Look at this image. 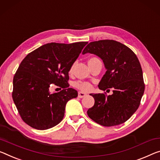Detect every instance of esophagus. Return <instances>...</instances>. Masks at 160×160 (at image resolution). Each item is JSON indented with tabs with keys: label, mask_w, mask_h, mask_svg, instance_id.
Returning <instances> with one entry per match:
<instances>
[{
	"label": "esophagus",
	"mask_w": 160,
	"mask_h": 160,
	"mask_svg": "<svg viewBox=\"0 0 160 160\" xmlns=\"http://www.w3.org/2000/svg\"><path fill=\"white\" fill-rule=\"evenodd\" d=\"M78 97H79V98H83V97H86V96H87V94H86V93H84V92H78Z\"/></svg>",
	"instance_id": "esophagus-1"
}]
</instances>
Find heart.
I'll use <instances>...</instances> for the list:
<instances>
[{
    "label": "heart",
    "instance_id": "1",
    "mask_svg": "<svg viewBox=\"0 0 160 160\" xmlns=\"http://www.w3.org/2000/svg\"><path fill=\"white\" fill-rule=\"evenodd\" d=\"M96 59H98V58H94V57L91 58L90 59L88 60V62H90V61H92L96 60ZM72 72V68H71V70H70V72ZM74 85L77 88H78V89H80L82 91H88V90L91 89V88H92V86H91L89 83L84 82H81V81H78V82H75Z\"/></svg>",
    "mask_w": 160,
    "mask_h": 160
}]
</instances>
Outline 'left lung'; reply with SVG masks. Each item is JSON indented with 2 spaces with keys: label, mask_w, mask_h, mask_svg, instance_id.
Masks as SVG:
<instances>
[{
  "label": "left lung",
  "mask_w": 160,
  "mask_h": 160,
  "mask_svg": "<svg viewBox=\"0 0 160 160\" xmlns=\"http://www.w3.org/2000/svg\"><path fill=\"white\" fill-rule=\"evenodd\" d=\"M87 53L99 56L107 69L98 85L99 89H114L112 95L90 94L95 102L88 109V116L104 127L121 124L137 111L144 92L138 58L127 46L114 40L91 42L82 52Z\"/></svg>",
  "instance_id": "1"
}]
</instances>
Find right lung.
<instances>
[{
  "label": "right lung",
  "instance_id": "right-lung-1",
  "mask_svg": "<svg viewBox=\"0 0 160 160\" xmlns=\"http://www.w3.org/2000/svg\"><path fill=\"white\" fill-rule=\"evenodd\" d=\"M88 42L46 43L28 53L13 77V102L23 122L45 130L61 122L68 100L77 97L69 88L68 72ZM51 85L63 89L51 93Z\"/></svg>",
  "mask_w": 160,
  "mask_h": 160
}]
</instances>
